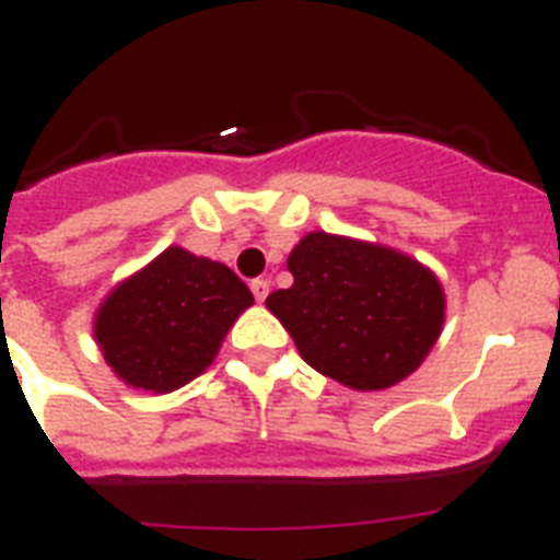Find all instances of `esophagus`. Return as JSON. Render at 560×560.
Returning a JSON list of instances; mask_svg holds the SVG:
<instances>
[{
  "instance_id": "obj_1",
  "label": "esophagus",
  "mask_w": 560,
  "mask_h": 560,
  "mask_svg": "<svg viewBox=\"0 0 560 560\" xmlns=\"http://www.w3.org/2000/svg\"><path fill=\"white\" fill-rule=\"evenodd\" d=\"M252 294H255L257 303H264L266 296H269V280H264V277L252 280Z\"/></svg>"
}]
</instances>
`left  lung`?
Instances as JSON below:
<instances>
[{"instance_id":"1","label":"left lung","mask_w":560,"mask_h":560,"mask_svg":"<svg viewBox=\"0 0 560 560\" xmlns=\"http://www.w3.org/2000/svg\"><path fill=\"white\" fill-rule=\"evenodd\" d=\"M291 289L266 308L328 378L384 389L420 368L443 328V289L429 269L387 249L311 232L289 255Z\"/></svg>"}]
</instances>
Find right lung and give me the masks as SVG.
Returning a JSON list of instances; mask_svg holds the SVG:
<instances>
[{"mask_svg":"<svg viewBox=\"0 0 560 560\" xmlns=\"http://www.w3.org/2000/svg\"><path fill=\"white\" fill-rule=\"evenodd\" d=\"M255 303L224 264L171 246L108 294L95 336L108 368L148 393H173L215 359L237 314Z\"/></svg>","mask_w":560,"mask_h":560,"instance_id":"add662e5","label":"right lung"}]
</instances>
